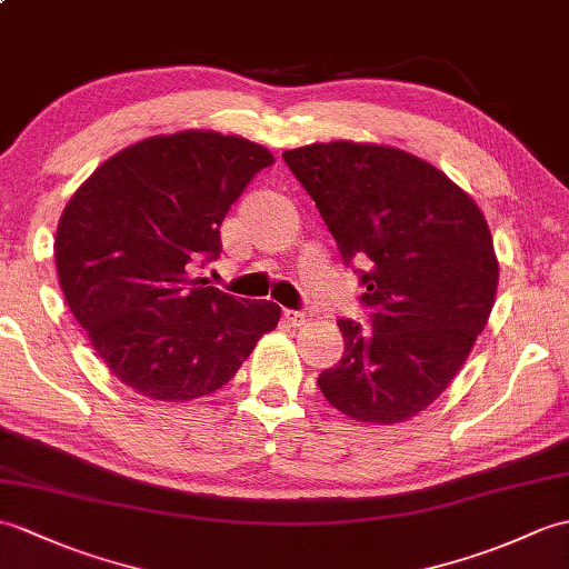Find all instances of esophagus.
<instances>
[{
  "label": "esophagus",
  "instance_id": "obj_1",
  "mask_svg": "<svg viewBox=\"0 0 569 569\" xmlns=\"http://www.w3.org/2000/svg\"><path fill=\"white\" fill-rule=\"evenodd\" d=\"M283 320L290 325V327H302L310 322V312H300V310H286L283 312Z\"/></svg>",
  "mask_w": 569,
  "mask_h": 569
}]
</instances>
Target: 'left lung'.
I'll list each match as a JSON object with an SVG mask.
<instances>
[{"label":"left lung","instance_id":"1","mask_svg":"<svg viewBox=\"0 0 569 569\" xmlns=\"http://www.w3.org/2000/svg\"><path fill=\"white\" fill-rule=\"evenodd\" d=\"M356 269L371 327L337 320L345 356L317 378L351 419L400 425L451 386L497 296L499 263L478 203L441 169L388 144L283 152Z\"/></svg>","mask_w":569,"mask_h":569}]
</instances>
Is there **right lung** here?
Instances as JSON below:
<instances>
[{
	"label": "right lung",
	"instance_id": "right-lung-1",
	"mask_svg": "<svg viewBox=\"0 0 569 569\" xmlns=\"http://www.w3.org/2000/svg\"><path fill=\"white\" fill-rule=\"evenodd\" d=\"M271 164L257 142L181 130L113 154L64 206L56 234L64 300L106 368L144 398L216 392L279 325L276 302L191 279L196 263L220 254L230 206Z\"/></svg>",
	"mask_w": 569,
	"mask_h": 569
}]
</instances>
